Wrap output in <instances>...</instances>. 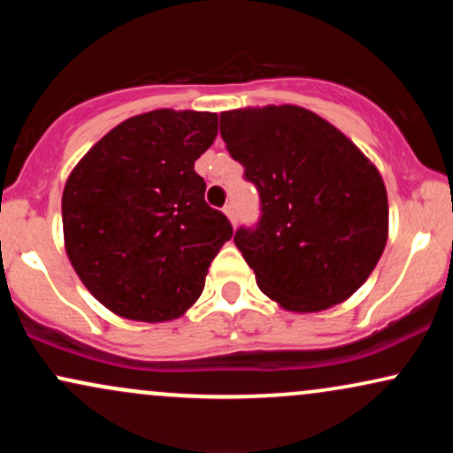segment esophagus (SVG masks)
<instances>
[{"mask_svg": "<svg viewBox=\"0 0 453 453\" xmlns=\"http://www.w3.org/2000/svg\"><path fill=\"white\" fill-rule=\"evenodd\" d=\"M223 212H226V217L230 219V223L234 226V223H236V206H234V202H227Z\"/></svg>", "mask_w": 453, "mask_h": 453, "instance_id": "1", "label": "esophagus"}]
</instances>
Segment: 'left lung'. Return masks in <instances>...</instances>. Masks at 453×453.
Here are the masks:
<instances>
[{"label": "left lung", "instance_id": "1", "mask_svg": "<svg viewBox=\"0 0 453 453\" xmlns=\"http://www.w3.org/2000/svg\"><path fill=\"white\" fill-rule=\"evenodd\" d=\"M221 138L259 191V221L234 242L257 288L294 313L345 303L388 242V194L371 159L300 106L221 112Z\"/></svg>", "mask_w": 453, "mask_h": 453}]
</instances>
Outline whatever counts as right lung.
<instances>
[{
  "label": "right lung",
  "instance_id": "1",
  "mask_svg": "<svg viewBox=\"0 0 453 453\" xmlns=\"http://www.w3.org/2000/svg\"><path fill=\"white\" fill-rule=\"evenodd\" d=\"M217 114L150 111L89 149L61 197L65 251L85 288L134 321L176 319L200 298L232 226L204 200L196 159Z\"/></svg>",
  "mask_w": 453,
  "mask_h": 453
}]
</instances>
